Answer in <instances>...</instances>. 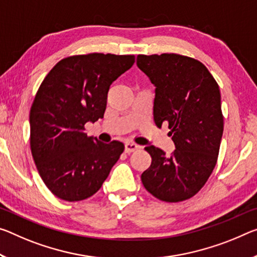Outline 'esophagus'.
Segmentation results:
<instances>
[{"label":"esophagus","mask_w":257,"mask_h":257,"mask_svg":"<svg viewBox=\"0 0 257 257\" xmlns=\"http://www.w3.org/2000/svg\"><path fill=\"white\" fill-rule=\"evenodd\" d=\"M138 149H140V146H138L137 144L135 143H125L124 144V151L127 153H132V152H135V151H137Z\"/></svg>","instance_id":"obj_1"}]
</instances>
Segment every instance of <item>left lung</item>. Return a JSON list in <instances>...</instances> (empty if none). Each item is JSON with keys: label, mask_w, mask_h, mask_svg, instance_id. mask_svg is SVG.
Masks as SVG:
<instances>
[{"label": "left lung", "mask_w": 257, "mask_h": 257, "mask_svg": "<svg viewBox=\"0 0 257 257\" xmlns=\"http://www.w3.org/2000/svg\"><path fill=\"white\" fill-rule=\"evenodd\" d=\"M137 66L156 85L153 117L168 123L172 157L146 146L152 162L142 174L146 190L161 201L180 202L197 194L216 166L223 135L218 84L199 60L177 54L138 55Z\"/></svg>", "instance_id": "8db88e82"}]
</instances>
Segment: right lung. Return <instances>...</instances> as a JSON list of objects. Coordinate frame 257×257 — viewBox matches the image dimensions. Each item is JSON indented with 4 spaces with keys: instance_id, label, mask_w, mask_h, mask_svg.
Listing matches in <instances>:
<instances>
[{
    "instance_id": "obj_1",
    "label": "right lung",
    "mask_w": 257,
    "mask_h": 257,
    "mask_svg": "<svg viewBox=\"0 0 257 257\" xmlns=\"http://www.w3.org/2000/svg\"><path fill=\"white\" fill-rule=\"evenodd\" d=\"M134 63V55L70 56L41 83L30 113V144L41 178L57 198H90L119 160L124 145L89 137L84 124L104 116L109 85Z\"/></svg>"
}]
</instances>
